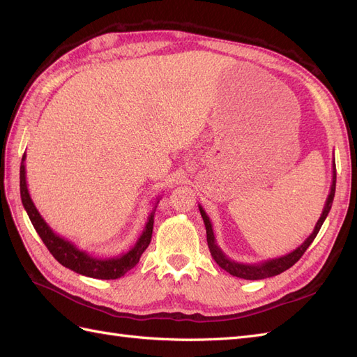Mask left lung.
<instances>
[{"label":"left lung","mask_w":357,"mask_h":357,"mask_svg":"<svg viewBox=\"0 0 357 357\" xmlns=\"http://www.w3.org/2000/svg\"><path fill=\"white\" fill-rule=\"evenodd\" d=\"M335 186H337V168H335V159H333V168H332V185H331V192L326 198L325 202V207H323L320 219L317 220L316 226H314V231L310 234L308 238L302 243L299 247H296L294 252H290L284 256H280V257H274V259H269V261H264V262H257V264H241V262H235L232 261L231 257L226 256L222 248L215 243V236H214V231H213V223L208 218V214L205 213V210L202 208V205L198 204L199 207V213L202 215V220L205 225V231H207V243H208V248H210V253L213 256V259L215 261L220 268H223L226 273H229L234 277H240L244 280H262V278H268V277H274L284 273L286 269H289L290 266H294L301 256L305 253L307 248L310 247V244L314 241L316 235L319 234L320 228L323 222L326 220L328 214L331 211L332 207V202H333V197H335Z\"/></svg>","instance_id":"left-lung-1"}]
</instances>
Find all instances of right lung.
Listing matches in <instances>:
<instances>
[{
    "instance_id": "obj_1",
    "label": "right lung",
    "mask_w": 357,
    "mask_h": 357,
    "mask_svg": "<svg viewBox=\"0 0 357 357\" xmlns=\"http://www.w3.org/2000/svg\"><path fill=\"white\" fill-rule=\"evenodd\" d=\"M25 159L26 155L24 153L22 164H20V198H22V204L29 215L32 226H34L37 234L40 235V238L49 248V252L61 265L86 277L100 280H116L123 277L129 269H132L139 262V257H142V255L150 244V240H152L155 211L158 207L159 198H156L155 207L152 208V213L149 214V219L146 222L142 235L138 236L137 243L129 248L126 253L114 257H96L89 255L88 252L80 250L73 241L58 235L47 225V222L41 218V214L38 213L36 204L32 202L28 190Z\"/></svg>"
}]
</instances>
